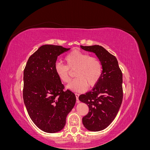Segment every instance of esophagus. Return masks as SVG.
Returning a JSON list of instances; mask_svg holds the SVG:
<instances>
[{
  "instance_id": "34e87169",
  "label": "esophagus",
  "mask_w": 150,
  "mask_h": 150,
  "mask_svg": "<svg viewBox=\"0 0 150 150\" xmlns=\"http://www.w3.org/2000/svg\"><path fill=\"white\" fill-rule=\"evenodd\" d=\"M75 96H76V102H77V103H79V94L76 93L75 94Z\"/></svg>"
}]
</instances>
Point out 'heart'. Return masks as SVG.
Returning <instances> with one entry per match:
<instances>
[{
	"label": "heart",
	"mask_w": 150,
	"mask_h": 150,
	"mask_svg": "<svg viewBox=\"0 0 150 150\" xmlns=\"http://www.w3.org/2000/svg\"><path fill=\"white\" fill-rule=\"evenodd\" d=\"M66 66L57 62L54 71L63 83L71 81L70 71H75L74 79L67 88L74 91H84L88 87H94L100 79L103 72V64L99 58L91 57L90 54L79 50H74L65 57Z\"/></svg>",
	"instance_id": "1"
}]
</instances>
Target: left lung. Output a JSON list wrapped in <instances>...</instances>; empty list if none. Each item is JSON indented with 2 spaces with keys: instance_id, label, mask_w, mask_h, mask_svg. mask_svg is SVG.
Wrapping results in <instances>:
<instances>
[{
  "instance_id": "left-lung-1",
  "label": "left lung",
  "mask_w": 150,
  "mask_h": 150,
  "mask_svg": "<svg viewBox=\"0 0 150 150\" xmlns=\"http://www.w3.org/2000/svg\"><path fill=\"white\" fill-rule=\"evenodd\" d=\"M82 49L96 54L103 64V72L98 84L89 92L79 96L87 104L89 112L83 124L91 131L103 130L116 116L122 100V74L115 56L99 45L81 46Z\"/></svg>"
}]
</instances>
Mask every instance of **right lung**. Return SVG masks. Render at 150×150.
<instances>
[{"label": "right lung", "mask_w": 150, "mask_h": 150, "mask_svg": "<svg viewBox=\"0 0 150 150\" xmlns=\"http://www.w3.org/2000/svg\"><path fill=\"white\" fill-rule=\"evenodd\" d=\"M55 45L40 46L27 62L24 70L23 99L34 123L46 133L61 131L76 103L75 94L64 86L54 71L57 57L69 51Z\"/></svg>", "instance_id": "obj_1"}]
</instances>
